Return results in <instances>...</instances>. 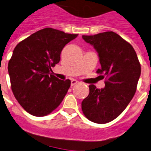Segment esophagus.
I'll use <instances>...</instances> for the list:
<instances>
[{
    "mask_svg": "<svg viewBox=\"0 0 151 151\" xmlns=\"http://www.w3.org/2000/svg\"><path fill=\"white\" fill-rule=\"evenodd\" d=\"M78 82L77 80H76V79H73V80L71 81V86H74L75 85L78 84Z\"/></svg>",
    "mask_w": 151,
    "mask_h": 151,
    "instance_id": "34e87169",
    "label": "esophagus"
}]
</instances>
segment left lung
Segmentation results:
<instances>
[{"label": "left lung", "instance_id": "8db88e82", "mask_svg": "<svg viewBox=\"0 0 151 151\" xmlns=\"http://www.w3.org/2000/svg\"><path fill=\"white\" fill-rule=\"evenodd\" d=\"M98 53L101 68L97 73L106 77L105 87L89 86V94L82 102L86 117L96 123H106L117 117L133 99L141 68L132 45L119 35L106 32L83 35Z\"/></svg>", "mask_w": 151, "mask_h": 151}]
</instances>
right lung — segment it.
I'll return each instance as SVG.
<instances>
[{"mask_svg": "<svg viewBox=\"0 0 151 151\" xmlns=\"http://www.w3.org/2000/svg\"><path fill=\"white\" fill-rule=\"evenodd\" d=\"M77 35L47 28L17 45L8 62L11 89L20 105L31 115L43 116L60 105L71 81L52 74L62 48Z\"/></svg>", "mask_w": 151, "mask_h": 151, "instance_id": "add662e5", "label": "right lung"}]
</instances>
